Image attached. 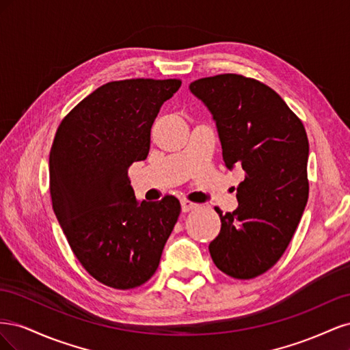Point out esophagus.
I'll use <instances>...</instances> for the list:
<instances>
[{
    "label": "esophagus",
    "instance_id": "34e87169",
    "mask_svg": "<svg viewBox=\"0 0 350 350\" xmlns=\"http://www.w3.org/2000/svg\"><path fill=\"white\" fill-rule=\"evenodd\" d=\"M196 207H197V204L193 203V201H188V200H183L181 201V208H183L184 213H187V211L194 210Z\"/></svg>",
    "mask_w": 350,
    "mask_h": 350
}]
</instances>
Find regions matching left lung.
Returning a JSON list of instances; mask_svg holds the SVG:
<instances>
[{"label":"left lung","mask_w":350,"mask_h":350,"mask_svg":"<svg viewBox=\"0 0 350 350\" xmlns=\"http://www.w3.org/2000/svg\"><path fill=\"white\" fill-rule=\"evenodd\" d=\"M189 90L213 115L226 167L242 166L238 207L221 213L208 251L219 270L252 279L279 261L308 201V137L302 121L266 84L219 74L198 79Z\"/></svg>","instance_id":"1"}]
</instances>
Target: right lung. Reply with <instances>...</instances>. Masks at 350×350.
Returning <instances> with one entry per match:
<instances>
[{"instance_id":"add662e5","label":"right lung","mask_w":350,"mask_h":350,"mask_svg":"<svg viewBox=\"0 0 350 350\" xmlns=\"http://www.w3.org/2000/svg\"><path fill=\"white\" fill-rule=\"evenodd\" d=\"M181 80L111 81L59 124L49 153V191L74 256L98 282L133 289L159 267L179 201L135 200L129 167L144 161L159 109Z\"/></svg>"}]
</instances>
